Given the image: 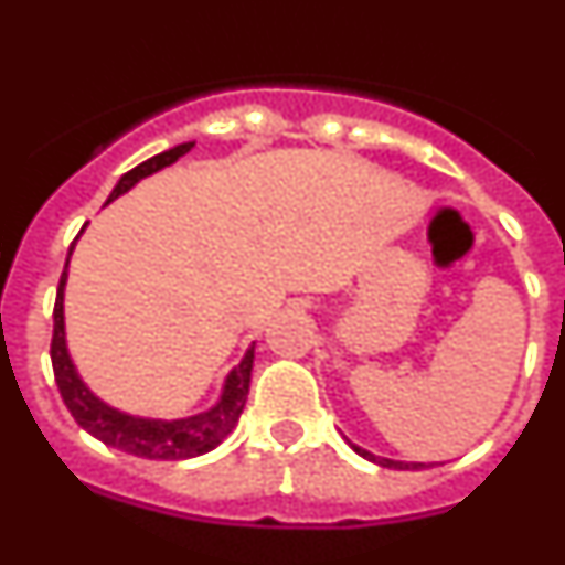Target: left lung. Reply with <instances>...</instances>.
<instances>
[{
    "mask_svg": "<svg viewBox=\"0 0 565 565\" xmlns=\"http://www.w3.org/2000/svg\"><path fill=\"white\" fill-rule=\"evenodd\" d=\"M353 450H356L359 456L371 458L373 463H382V467H393V469H418V467H422V463H404V461H391V458H379V456H371V452H367V450H362V447H356V444H353Z\"/></svg>",
    "mask_w": 565,
    "mask_h": 565,
    "instance_id": "obj_1",
    "label": "left lung"
}]
</instances>
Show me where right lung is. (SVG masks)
I'll list each match as a JSON object with an SVG mask.
<instances>
[{
  "mask_svg": "<svg viewBox=\"0 0 565 565\" xmlns=\"http://www.w3.org/2000/svg\"><path fill=\"white\" fill-rule=\"evenodd\" d=\"M192 147V141L178 143V147L167 149V152L154 154L149 161L129 169L121 181H118V186L113 189L109 201H115L118 194L129 192V189L141 181V178H147V174L174 163ZM64 282H67V268H64L62 279H58L56 306H53V342H50V359H53V376H56L58 393H62L67 411L73 413V418L82 424L89 436H96L98 441H104L107 447L124 450L129 452V456L152 458V461H183V458H194L214 450V447L234 430L239 413L246 407L248 382H252L254 367V344L246 351L243 362L228 373L226 384H223L221 402L214 404L212 411L198 413V416L189 418H174V422L127 416V413L113 411L109 404H104L102 398L93 396V393L87 391V384L78 379L73 362H70L67 342H64Z\"/></svg>",
  "mask_w": 565,
  "mask_h": 565,
  "instance_id": "obj_1",
  "label": "right lung"
}]
</instances>
